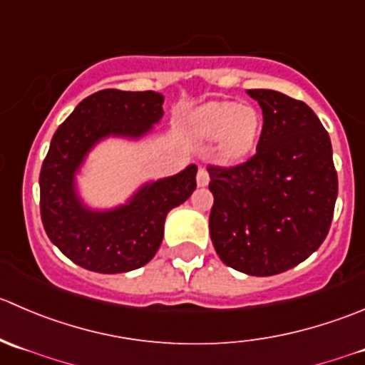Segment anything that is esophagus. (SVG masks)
Masks as SVG:
<instances>
[{
  "instance_id": "esophagus-1",
  "label": "esophagus",
  "mask_w": 365,
  "mask_h": 365,
  "mask_svg": "<svg viewBox=\"0 0 365 365\" xmlns=\"http://www.w3.org/2000/svg\"><path fill=\"white\" fill-rule=\"evenodd\" d=\"M197 184L198 186H207L209 184V174H207V170H205V168H198V172H197Z\"/></svg>"
}]
</instances>
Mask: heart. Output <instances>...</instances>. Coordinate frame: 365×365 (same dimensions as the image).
Instances as JSON below:
<instances>
[{
    "label": "heart",
    "instance_id": "heart-1",
    "mask_svg": "<svg viewBox=\"0 0 365 365\" xmlns=\"http://www.w3.org/2000/svg\"><path fill=\"white\" fill-rule=\"evenodd\" d=\"M191 128L202 140H218L225 160H241L257 143L262 129L261 111L250 104L218 101L198 108Z\"/></svg>",
    "mask_w": 365,
    "mask_h": 365
}]
</instances>
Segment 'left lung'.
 Listing matches in <instances>:
<instances>
[{
    "label": "left lung",
    "mask_w": 365,
    "mask_h": 365,
    "mask_svg": "<svg viewBox=\"0 0 365 365\" xmlns=\"http://www.w3.org/2000/svg\"><path fill=\"white\" fill-rule=\"evenodd\" d=\"M262 110L257 153L236 167H207L209 232L230 268L272 277L321 247L334 218L337 172L327 129L305 103L247 90Z\"/></svg>",
    "instance_id": "8db88e82"
}]
</instances>
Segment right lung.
<instances>
[{
  "label": "right lung",
  "instance_id": "right-lung-1",
  "mask_svg": "<svg viewBox=\"0 0 365 365\" xmlns=\"http://www.w3.org/2000/svg\"><path fill=\"white\" fill-rule=\"evenodd\" d=\"M161 93L106 88L74 108L56 129L41 170V216L48 237L65 257L97 273L145 266L163 241L168 211L197 187V165L172 178L145 182L125 204L92 209L81 200L76 174L103 140H138L163 117Z\"/></svg>",
  "mask_w": 365,
  "mask_h": 365
}]
</instances>
